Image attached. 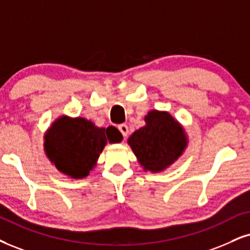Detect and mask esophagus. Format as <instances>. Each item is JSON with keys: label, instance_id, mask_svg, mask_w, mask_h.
<instances>
[{"label": "esophagus", "instance_id": "34e87169", "mask_svg": "<svg viewBox=\"0 0 250 250\" xmlns=\"http://www.w3.org/2000/svg\"><path fill=\"white\" fill-rule=\"evenodd\" d=\"M118 128H119V131L122 132L123 137H124V139H125V138L127 137V134H128V126L126 124H122V125L118 126Z\"/></svg>", "mask_w": 250, "mask_h": 250}]
</instances>
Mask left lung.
I'll use <instances>...</instances> for the list:
<instances>
[{
	"instance_id": "left-lung-1",
	"label": "left lung",
	"mask_w": 250,
	"mask_h": 250,
	"mask_svg": "<svg viewBox=\"0 0 250 250\" xmlns=\"http://www.w3.org/2000/svg\"><path fill=\"white\" fill-rule=\"evenodd\" d=\"M145 123L128 138L127 144L144 171L162 172L184 153L189 138L184 126L168 111L150 110Z\"/></svg>"
}]
</instances>
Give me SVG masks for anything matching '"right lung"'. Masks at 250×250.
<instances>
[{
	"mask_svg": "<svg viewBox=\"0 0 250 250\" xmlns=\"http://www.w3.org/2000/svg\"><path fill=\"white\" fill-rule=\"evenodd\" d=\"M122 139L120 132L113 126L98 127L82 117L62 115L46 130L44 150L61 174L81 180L96 167L106 144L120 143Z\"/></svg>",
	"mask_w": 250,
	"mask_h": 250,
	"instance_id": "obj_1",
	"label": "right lung"
}]
</instances>
